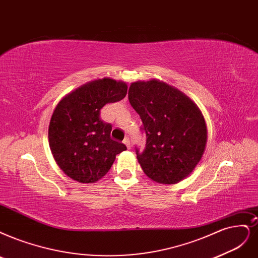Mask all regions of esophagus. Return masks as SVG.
Listing matches in <instances>:
<instances>
[{
	"label": "esophagus",
	"instance_id": "1",
	"mask_svg": "<svg viewBox=\"0 0 258 258\" xmlns=\"http://www.w3.org/2000/svg\"><path fill=\"white\" fill-rule=\"evenodd\" d=\"M123 144L127 147V149H131V148H132L131 140H130V138H128V137H125V138H124V140H123Z\"/></svg>",
	"mask_w": 258,
	"mask_h": 258
}]
</instances>
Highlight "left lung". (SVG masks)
<instances>
[{
	"instance_id": "left-lung-1",
	"label": "left lung",
	"mask_w": 258,
	"mask_h": 258,
	"mask_svg": "<svg viewBox=\"0 0 258 258\" xmlns=\"http://www.w3.org/2000/svg\"><path fill=\"white\" fill-rule=\"evenodd\" d=\"M130 103L141 118L146 148H136L144 172L160 184L187 177L201 160L207 128L201 110L182 91L164 82L132 83Z\"/></svg>"
}]
</instances>
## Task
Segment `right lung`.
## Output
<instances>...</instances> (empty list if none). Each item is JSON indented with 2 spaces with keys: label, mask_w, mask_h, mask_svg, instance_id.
Listing matches in <instances>:
<instances>
[{
  "label": "right lung",
  "mask_w": 258,
  "mask_h": 258,
  "mask_svg": "<svg viewBox=\"0 0 258 258\" xmlns=\"http://www.w3.org/2000/svg\"><path fill=\"white\" fill-rule=\"evenodd\" d=\"M127 93L124 82L104 78L67 94L57 104L49 125V145L56 164L74 180L94 183L106 174L126 147L110 138L111 124L100 118L107 103Z\"/></svg>",
  "instance_id": "1"
}]
</instances>
